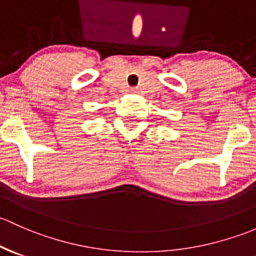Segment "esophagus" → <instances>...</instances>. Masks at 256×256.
I'll use <instances>...</instances> for the list:
<instances>
[{"instance_id":"34e87169","label":"esophagus","mask_w":256,"mask_h":256,"mask_svg":"<svg viewBox=\"0 0 256 256\" xmlns=\"http://www.w3.org/2000/svg\"><path fill=\"white\" fill-rule=\"evenodd\" d=\"M133 91H134V90H133Z\"/></svg>"}]
</instances>
